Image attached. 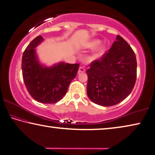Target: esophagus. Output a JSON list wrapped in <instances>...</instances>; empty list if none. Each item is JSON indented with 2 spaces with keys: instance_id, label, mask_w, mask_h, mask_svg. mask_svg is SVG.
I'll return each mask as SVG.
<instances>
[{
  "instance_id": "34e87169",
  "label": "esophagus",
  "mask_w": 155,
  "mask_h": 155,
  "mask_svg": "<svg viewBox=\"0 0 155 155\" xmlns=\"http://www.w3.org/2000/svg\"><path fill=\"white\" fill-rule=\"evenodd\" d=\"M85 71V69L84 67H80L79 69H78V73H84Z\"/></svg>"
}]
</instances>
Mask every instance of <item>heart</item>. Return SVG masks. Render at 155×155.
I'll list each match as a JSON object with an SVG mask.
<instances>
[{
  "mask_svg": "<svg viewBox=\"0 0 155 155\" xmlns=\"http://www.w3.org/2000/svg\"><path fill=\"white\" fill-rule=\"evenodd\" d=\"M101 44V41L100 40H94L91 41H90L88 44H87L86 47L87 48H90V49H94V48H97ZM106 51V47H104V46H101L100 48H98L97 52L93 55L92 56V59L95 60L99 58H100L101 55L104 54Z\"/></svg>",
  "mask_w": 155,
  "mask_h": 155,
  "instance_id": "1",
  "label": "heart"
}]
</instances>
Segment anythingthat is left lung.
I'll list each match as a JSON object with an SVG mask.
<instances>
[{
  "label": "left lung",
  "mask_w": 155,
  "mask_h": 155,
  "mask_svg": "<svg viewBox=\"0 0 155 155\" xmlns=\"http://www.w3.org/2000/svg\"><path fill=\"white\" fill-rule=\"evenodd\" d=\"M87 94L102 107L117 104L127 97L137 80L136 55L129 44L117 35L108 53L90 64Z\"/></svg>",
  "instance_id": "left-lung-1"
}]
</instances>
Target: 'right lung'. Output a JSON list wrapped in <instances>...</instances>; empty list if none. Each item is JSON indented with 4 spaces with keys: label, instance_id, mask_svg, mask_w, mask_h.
Instances as JSON below:
<instances>
[{
    "label": "right lung",
    "instance_id": "right-lung-1",
    "mask_svg": "<svg viewBox=\"0 0 155 155\" xmlns=\"http://www.w3.org/2000/svg\"><path fill=\"white\" fill-rule=\"evenodd\" d=\"M44 38L39 35L29 44L22 56L24 82L32 97L43 104H55L63 99L69 85L77 76L79 64L64 62L47 67L41 64L36 47Z\"/></svg>",
    "mask_w": 155,
    "mask_h": 155
}]
</instances>
